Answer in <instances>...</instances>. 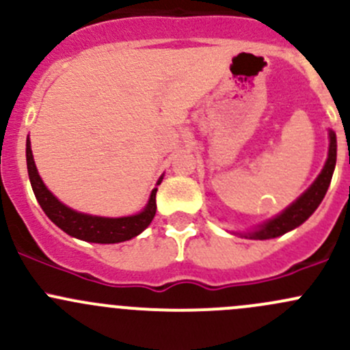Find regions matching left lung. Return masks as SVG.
I'll return each mask as SVG.
<instances>
[{
  "instance_id": "1",
  "label": "left lung",
  "mask_w": 350,
  "mask_h": 350,
  "mask_svg": "<svg viewBox=\"0 0 350 350\" xmlns=\"http://www.w3.org/2000/svg\"><path fill=\"white\" fill-rule=\"evenodd\" d=\"M335 161H337V139H335V133L330 132L328 159L325 165H323L322 172H320V176L315 179V183H313V185L310 186V188L306 189L291 206L286 208L283 213L278 215L276 218L269 220L267 224L260 225L256 232H250L245 237L256 239V241H266V239L280 237V235L293 230V228L301 225L305 220H308L310 215H312L313 211L319 208V204L322 203L328 186H330L332 174H334L335 169Z\"/></svg>"
}]
</instances>
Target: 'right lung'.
Listing matches in <instances>:
<instances>
[{
    "label": "right lung",
    "mask_w": 350,
    "mask_h": 350,
    "mask_svg": "<svg viewBox=\"0 0 350 350\" xmlns=\"http://www.w3.org/2000/svg\"><path fill=\"white\" fill-rule=\"evenodd\" d=\"M27 167L28 178H30L31 183V189H33L35 198H37L42 210L45 211V215H47L61 230H64L66 234L70 235V237L96 243H116L130 241V239L139 235L142 230H146L155 217V210H157V204H155V193H157V188H155L152 195H150V200L149 203H147L146 210L139 215H133V217H93V215L77 213V211L67 208L66 204H62L57 198L45 188L44 181L40 179L37 167H35L33 155H31L30 149V140L28 139ZM157 185H161V179H159Z\"/></svg>",
    "instance_id": "right-lung-1"
}]
</instances>
